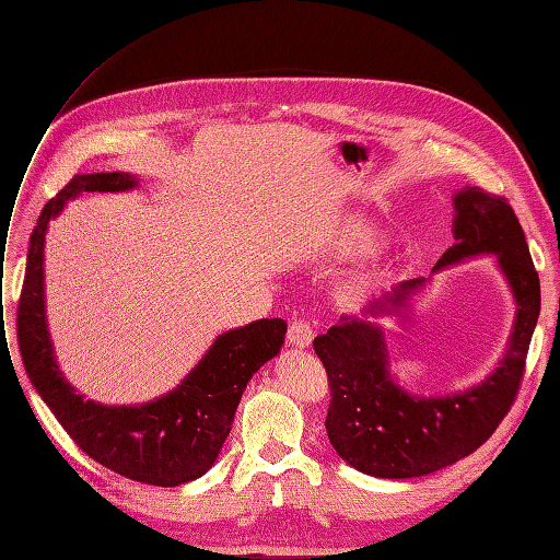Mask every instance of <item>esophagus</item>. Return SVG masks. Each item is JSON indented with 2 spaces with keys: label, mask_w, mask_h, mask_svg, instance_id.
<instances>
[{
  "label": "esophagus",
  "mask_w": 560,
  "mask_h": 560,
  "mask_svg": "<svg viewBox=\"0 0 560 560\" xmlns=\"http://www.w3.org/2000/svg\"><path fill=\"white\" fill-rule=\"evenodd\" d=\"M287 341L294 348H308L313 343V327L308 319H294L287 329Z\"/></svg>",
  "instance_id": "1"
}]
</instances>
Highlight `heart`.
Returning <instances> with one entry per match:
<instances>
[{"label":"heart","instance_id":"heart-1","mask_svg":"<svg viewBox=\"0 0 560 560\" xmlns=\"http://www.w3.org/2000/svg\"><path fill=\"white\" fill-rule=\"evenodd\" d=\"M381 241V233L374 224L360 217H348L338 222L329 235V249L338 257H358Z\"/></svg>","mask_w":560,"mask_h":560}]
</instances>
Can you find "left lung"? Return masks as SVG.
Listing matches in <instances>:
<instances>
[{
	"instance_id": "obj_1",
	"label": "left lung",
	"mask_w": 560,
	"mask_h": 560,
	"mask_svg": "<svg viewBox=\"0 0 560 560\" xmlns=\"http://www.w3.org/2000/svg\"><path fill=\"white\" fill-rule=\"evenodd\" d=\"M453 238L434 270L495 254L516 301L514 331L500 366L479 385L444 397H418L387 371L383 329L366 317L406 311L425 278L404 280L371 299L362 317L348 315L317 336L331 401L325 428L348 465L378 479H411L436 471L486 444L512 409L539 315V278L510 202L479 186L453 196Z\"/></svg>"
}]
</instances>
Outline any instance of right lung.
I'll return each instance as SVG.
<instances>
[{
	"instance_id": "obj_1",
	"label": "right lung",
	"mask_w": 560,
	"mask_h": 560,
	"mask_svg": "<svg viewBox=\"0 0 560 560\" xmlns=\"http://www.w3.org/2000/svg\"><path fill=\"white\" fill-rule=\"evenodd\" d=\"M130 173L74 175L50 198L30 235L19 301V346L32 385L72 442L95 463L149 486H179L206 474L222 451L249 378L284 343L287 322L257 319L222 334L173 393L140 406H103L83 399L60 374L46 327L44 241L65 202L83 191H128Z\"/></svg>"
}]
</instances>
